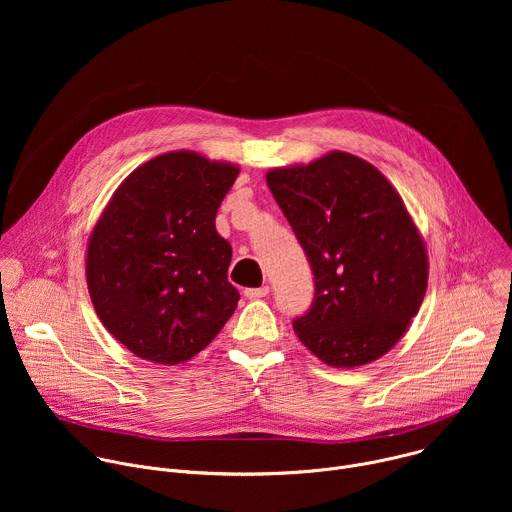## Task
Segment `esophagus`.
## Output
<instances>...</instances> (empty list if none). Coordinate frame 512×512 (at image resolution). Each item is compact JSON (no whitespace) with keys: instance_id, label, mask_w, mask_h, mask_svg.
Here are the masks:
<instances>
[{"instance_id":"1","label":"esophagus","mask_w":512,"mask_h":512,"mask_svg":"<svg viewBox=\"0 0 512 512\" xmlns=\"http://www.w3.org/2000/svg\"><path fill=\"white\" fill-rule=\"evenodd\" d=\"M269 294V285H261V287H249L245 289V296L249 300H259V298H265Z\"/></svg>"}]
</instances>
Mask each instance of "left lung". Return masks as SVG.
<instances>
[{
	"label": "left lung",
	"mask_w": 512,
	"mask_h": 512,
	"mask_svg": "<svg viewBox=\"0 0 512 512\" xmlns=\"http://www.w3.org/2000/svg\"><path fill=\"white\" fill-rule=\"evenodd\" d=\"M265 178L314 271V304L294 322L302 344L334 369L387 354L419 312L429 275L423 237L399 192L346 152Z\"/></svg>",
	"instance_id": "1"
}]
</instances>
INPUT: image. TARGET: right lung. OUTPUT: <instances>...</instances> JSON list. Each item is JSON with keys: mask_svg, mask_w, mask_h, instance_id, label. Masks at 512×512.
<instances>
[{"mask_svg": "<svg viewBox=\"0 0 512 512\" xmlns=\"http://www.w3.org/2000/svg\"><path fill=\"white\" fill-rule=\"evenodd\" d=\"M239 166L198 152L160 154L113 192L89 237L85 275L111 336L143 360L180 364L223 330L239 304L233 249L214 218Z\"/></svg>", "mask_w": 512, "mask_h": 512, "instance_id": "obj_1", "label": "right lung"}]
</instances>
